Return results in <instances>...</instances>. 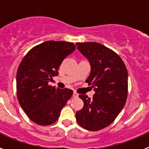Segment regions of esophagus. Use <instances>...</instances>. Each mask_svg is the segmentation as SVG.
Returning <instances> with one entry per match:
<instances>
[{
  "label": "esophagus",
  "mask_w": 149,
  "mask_h": 149,
  "mask_svg": "<svg viewBox=\"0 0 149 149\" xmlns=\"http://www.w3.org/2000/svg\"><path fill=\"white\" fill-rule=\"evenodd\" d=\"M73 96H74V98H77L78 97V94H77L76 92H74L73 93Z\"/></svg>",
  "instance_id": "1"
}]
</instances>
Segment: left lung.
Here are the masks:
<instances>
[{"label": "left lung", "instance_id": "8db88e82", "mask_svg": "<svg viewBox=\"0 0 149 149\" xmlns=\"http://www.w3.org/2000/svg\"><path fill=\"white\" fill-rule=\"evenodd\" d=\"M77 48L90 63L86 82L95 93L90 99L80 95L84 107L76 113L77 123L88 131H96L110 125L119 115L127 97V71L120 56L97 42H77Z\"/></svg>", "mask_w": 149, "mask_h": 149}]
</instances>
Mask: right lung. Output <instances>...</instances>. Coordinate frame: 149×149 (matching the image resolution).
I'll list each match as a JSON object with an SVG mask.
<instances>
[{"label": "right lung", "instance_id": "add662e5", "mask_svg": "<svg viewBox=\"0 0 149 149\" xmlns=\"http://www.w3.org/2000/svg\"><path fill=\"white\" fill-rule=\"evenodd\" d=\"M76 48L72 42L46 41L30 50L18 66L16 89L18 102L29 119L39 125H49L73 94L69 89L48 85L58 75L62 62Z\"/></svg>", "mask_w": 149, "mask_h": 149}]
</instances>
